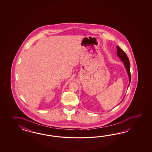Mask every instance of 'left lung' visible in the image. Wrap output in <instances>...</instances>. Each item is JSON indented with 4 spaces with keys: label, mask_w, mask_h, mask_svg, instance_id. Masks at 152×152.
Wrapping results in <instances>:
<instances>
[{
    "label": "left lung",
    "mask_w": 152,
    "mask_h": 152,
    "mask_svg": "<svg viewBox=\"0 0 152 152\" xmlns=\"http://www.w3.org/2000/svg\"><path fill=\"white\" fill-rule=\"evenodd\" d=\"M117 55L120 57L121 60L124 62V65L125 66L126 68V71L128 74L129 77V85L131 81V74H130V62H129V60L126 53L123 51L122 49L119 47L118 46L117 47ZM128 86V87H129Z\"/></svg>",
    "instance_id": "1"
}]
</instances>
